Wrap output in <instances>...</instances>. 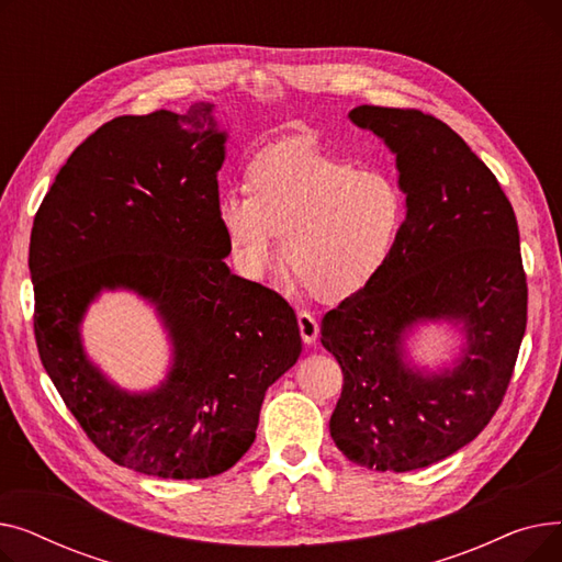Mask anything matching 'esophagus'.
<instances>
[{"mask_svg": "<svg viewBox=\"0 0 562 562\" xmlns=\"http://www.w3.org/2000/svg\"><path fill=\"white\" fill-rule=\"evenodd\" d=\"M299 328H301V337H303V341L307 346L316 341V337H318V323H316L312 312H307V310L299 312Z\"/></svg>", "mask_w": 562, "mask_h": 562, "instance_id": "esophagus-1", "label": "esophagus"}]
</instances>
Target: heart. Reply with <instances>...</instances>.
I'll list each match as a JSON object with an SVG mask.
<instances>
[{
  "instance_id": "1",
  "label": "heart",
  "mask_w": 562,
  "mask_h": 562,
  "mask_svg": "<svg viewBox=\"0 0 562 562\" xmlns=\"http://www.w3.org/2000/svg\"><path fill=\"white\" fill-rule=\"evenodd\" d=\"M246 187L221 193L216 218L248 280L273 273L284 250L314 296L335 303L369 286L394 252L405 206L385 172L314 145L278 143L250 159Z\"/></svg>"
}]
</instances>
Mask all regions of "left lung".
I'll return each mask as SVG.
<instances>
[{
	"instance_id": "1",
	"label": "left lung",
	"mask_w": 562,
	"mask_h": 562,
	"mask_svg": "<svg viewBox=\"0 0 562 562\" xmlns=\"http://www.w3.org/2000/svg\"><path fill=\"white\" fill-rule=\"evenodd\" d=\"M348 117L396 157L405 221L385 269L321 321L344 371L330 435L350 462L412 471L469 445L504 401L526 330L519 229L492 170L449 125L369 104ZM428 322L463 337L437 370L406 348Z\"/></svg>"
}]
</instances>
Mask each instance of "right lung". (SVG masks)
<instances>
[{
	"label": "right lung",
	"instance_id": "1",
	"mask_svg": "<svg viewBox=\"0 0 562 562\" xmlns=\"http://www.w3.org/2000/svg\"><path fill=\"white\" fill-rule=\"evenodd\" d=\"M227 132L212 102L123 115L58 170L29 246L41 362L93 445L145 476L223 474L252 447L273 382L299 362V321L276 291L229 271L216 218ZM106 290L158 314L171 364L130 393L82 348L80 323Z\"/></svg>",
	"mask_w": 562,
	"mask_h": 562
}]
</instances>
